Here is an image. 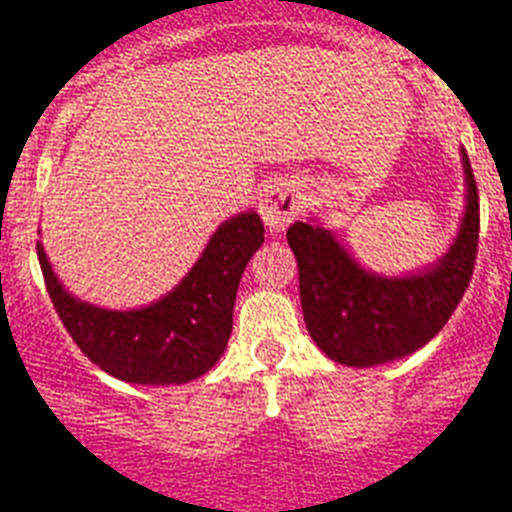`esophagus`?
Returning <instances> with one entry per match:
<instances>
[{
    "instance_id": "34e87169",
    "label": "esophagus",
    "mask_w": 512,
    "mask_h": 512,
    "mask_svg": "<svg viewBox=\"0 0 512 512\" xmlns=\"http://www.w3.org/2000/svg\"><path fill=\"white\" fill-rule=\"evenodd\" d=\"M299 193L292 180L275 178L265 185L260 198V215L270 230L280 232L297 218Z\"/></svg>"
}]
</instances>
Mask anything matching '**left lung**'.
<instances>
[{
	"instance_id": "left-lung-1",
	"label": "left lung",
	"mask_w": 512,
	"mask_h": 512,
	"mask_svg": "<svg viewBox=\"0 0 512 512\" xmlns=\"http://www.w3.org/2000/svg\"><path fill=\"white\" fill-rule=\"evenodd\" d=\"M463 168L468 205L461 232L448 255L423 275L376 277L361 270L324 227H289L304 324L324 354L347 366L384 364L416 352L446 327L471 285L478 255V185L466 151Z\"/></svg>"
}]
</instances>
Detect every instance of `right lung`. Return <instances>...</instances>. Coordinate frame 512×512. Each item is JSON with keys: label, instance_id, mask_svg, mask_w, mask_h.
Masks as SVG:
<instances>
[{"label": "right lung", "instance_id": "right-lung-1", "mask_svg": "<svg viewBox=\"0 0 512 512\" xmlns=\"http://www.w3.org/2000/svg\"><path fill=\"white\" fill-rule=\"evenodd\" d=\"M262 242L260 215L230 218L173 292L133 312L79 302L59 285L39 242L36 255L56 314L96 366L131 384H185L223 356L242 272Z\"/></svg>", "mask_w": 512, "mask_h": 512}]
</instances>
